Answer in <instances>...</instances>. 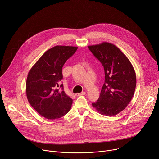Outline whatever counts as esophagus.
<instances>
[{
	"mask_svg": "<svg viewBox=\"0 0 159 159\" xmlns=\"http://www.w3.org/2000/svg\"><path fill=\"white\" fill-rule=\"evenodd\" d=\"M85 94V92H82L80 93H77L75 94V96H84Z\"/></svg>",
	"mask_w": 159,
	"mask_h": 159,
	"instance_id": "34e87169",
	"label": "esophagus"
}]
</instances>
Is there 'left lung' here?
I'll use <instances>...</instances> for the list:
<instances>
[{
	"instance_id": "left-lung-1",
	"label": "left lung",
	"mask_w": 159,
	"mask_h": 159,
	"mask_svg": "<svg viewBox=\"0 0 159 159\" xmlns=\"http://www.w3.org/2000/svg\"><path fill=\"white\" fill-rule=\"evenodd\" d=\"M89 49L104 66L105 81L93 107L102 115L115 116L131 101L137 84L134 68L126 56L107 42L90 45Z\"/></svg>"
}]
</instances>
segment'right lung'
<instances>
[{"mask_svg": "<svg viewBox=\"0 0 159 159\" xmlns=\"http://www.w3.org/2000/svg\"><path fill=\"white\" fill-rule=\"evenodd\" d=\"M77 47L57 45L45 52L30 69L26 93L31 106L44 118L56 120L70 110L72 99L66 94L63 84L62 67ZM62 87L60 91L57 87Z\"/></svg>", "mask_w": 159, "mask_h": 159, "instance_id": "obj_1", "label": "right lung"}]
</instances>
